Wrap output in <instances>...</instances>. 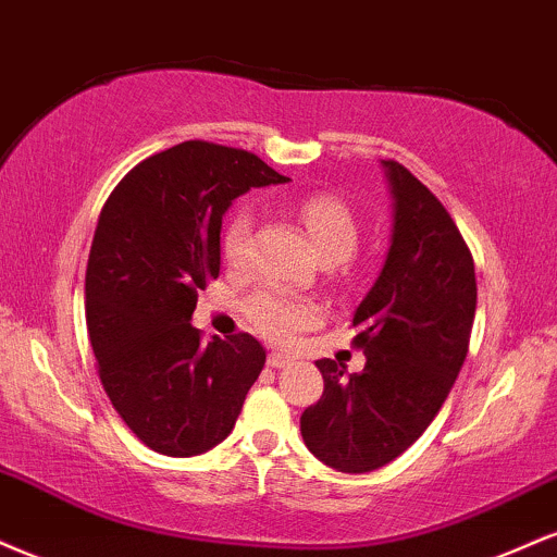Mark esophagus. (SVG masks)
<instances>
[{"label": "esophagus", "mask_w": 557, "mask_h": 557, "mask_svg": "<svg viewBox=\"0 0 557 557\" xmlns=\"http://www.w3.org/2000/svg\"><path fill=\"white\" fill-rule=\"evenodd\" d=\"M292 362L294 359L289 355H281V351H271V355H268V368L281 370V368H289Z\"/></svg>", "instance_id": "esophagus-1"}]
</instances>
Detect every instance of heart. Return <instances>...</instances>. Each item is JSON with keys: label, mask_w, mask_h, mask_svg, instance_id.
I'll use <instances>...</instances> for the list:
<instances>
[{"label": "heart", "mask_w": 557, "mask_h": 557, "mask_svg": "<svg viewBox=\"0 0 557 557\" xmlns=\"http://www.w3.org/2000/svg\"><path fill=\"white\" fill-rule=\"evenodd\" d=\"M299 224L310 234L312 245L325 263H342L355 255L359 245V221L342 198L331 193L305 195L294 206ZM255 219L247 206L228 215L221 234V255L228 268L250 263ZM245 318L250 329L273 344H289L299 331L318 320V305L297 294L281 289H258L245 302Z\"/></svg>", "instance_id": "b5f03b06"}]
</instances>
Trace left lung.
Listing matches in <instances>:
<instances>
[{"label":"left lung","mask_w":557,"mask_h":557,"mask_svg":"<svg viewBox=\"0 0 557 557\" xmlns=\"http://www.w3.org/2000/svg\"><path fill=\"white\" fill-rule=\"evenodd\" d=\"M383 163L394 237L351 318V344L368 362L346 377L333 359H318L325 388L302 414L307 448L349 474L398 459L435 420L467 359L476 310L474 258L456 221L407 166Z\"/></svg>","instance_id":"left-lung-1"}]
</instances>
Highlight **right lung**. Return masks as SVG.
<instances>
[{
	"label": "right lung",
	"mask_w": 557,
	"mask_h": 557,
	"mask_svg": "<svg viewBox=\"0 0 557 557\" xmlns=\"http://www.w3.org/2000/svg\"><path fill=\"white\" fill-rule=\"evenodd\" d=\"M281 182L255 153L187 140L129 169L103 202L85 271L88 336L111 407L156 454L219 446L263 370L250 333L202 342L189 320L219 278L226 208Z\"/></svg>",
	"instance_id": "add662e5"
}]
</instances>
